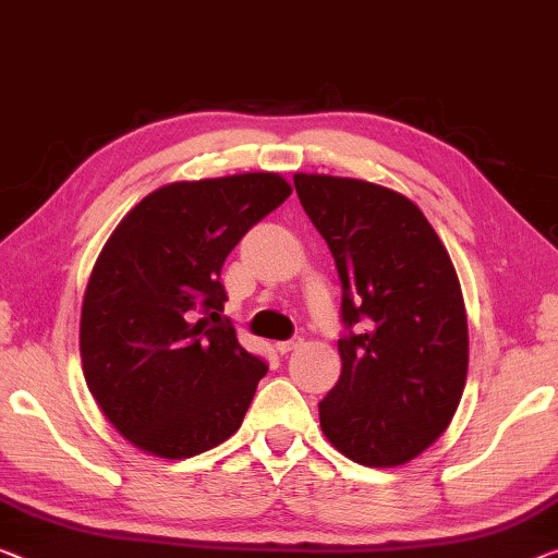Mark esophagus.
<instances>
[{
    "label": "esophagus",
    "instance_id": "esophagus-1",
    "mask_svg": "<svg viewBox=\"0 0 558 558\" xmlns=\"http://www.w3.org/2000/svg\"><path fill=\"white\" fill-rule=\"evenodd\" d=\"M302 344H304L302 337H291V339H287V341H279L277 349L281 351V354H289V351H294V349H299Z\"/></svg>",
    "mask_w": 558,
    "mask_h": 558
}]
</instances>
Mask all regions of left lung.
Returning <instances> with one entry per match:
<instances>
[{
    "instance_id": "1",
    "label": "left lung",
    "mask_w": 558,
    "mask_h": 558,
    "mask_svg": "<svg viewBox=\"0 0 558 558\" xmlns=\"http://www.w3.org/2000/svg\"><path fill=\"white\" fill-rule=\"evenodd\" d=\"M294 186L341 279V376L319 401L322 432L356 464H407L444 434L466 384L457 271L407 196L324 174Z\"/></svg>"
}]
</instances>
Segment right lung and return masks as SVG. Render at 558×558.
Listing matches in <instances>:
<instances>
[{
  "label": "right lung",
  "instance_id": "obj_1",
  "mask_svg": "<svg viewBox=\"0 0 558 558\" xmlns=\"http://www.w3.org/2000/svg\"><path fill=\"white\" fill-rule=\"evenodd\" d=\"M291 186L279 174L177 182L114 229L82 304L84 379L136 447L190 459L242 426L267 362L236 341L221 267Z\"/></svg>",
  "mask_w": 558,
  "mask_h": 558
}]
</instances>
